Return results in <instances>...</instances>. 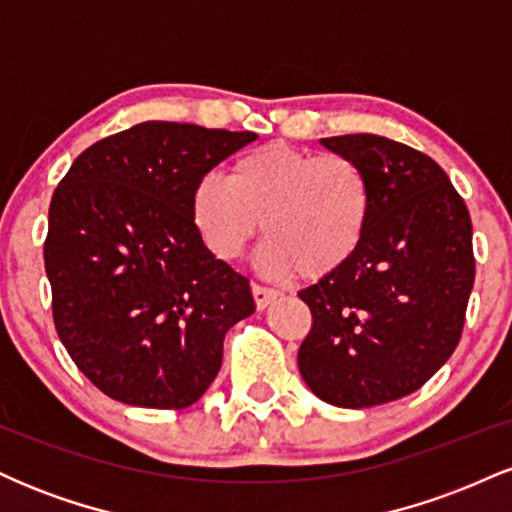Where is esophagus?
Instances as JSON below:
<instances>
[{"label": "esophagus", "mask_w": 512, "mask_h": 512, "mask_svg": "<svg viewBox=\"0 0 512 512\" xmlns=\"http://www.w3.org/2000/svg\"><path fill=\"white\" fill-rule=\"evenodd\" d=\"M252 296H255V305H257V308L264 310L269 303L274 301L276 296H279V291L269 289V286H262V284H252Z\"/></svg>", "instance_id": "obj_1"}]
</instances>
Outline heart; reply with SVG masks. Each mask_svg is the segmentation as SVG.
Returning a JSON list of instances; mask_svg holds the SVG:
<instances>
[{
	"label": "heart",
	"instance_id": "obj_1",
	"mask_svg": "<svg viewBox=\"0 0 512 512\" xmlns=\"http://www.w3.org/2000/svg\"><path fill=\"white\" fill-rule=\"evenodd\" d=\"M190 214L219 260H238L264 228V272L317 281L354 260L373 216V185L356 158L269 142L240 154L228 178L202 175Z\"/></svg>",
	"mask_w": 512,
	"mask_h": 512
}]
</instances>
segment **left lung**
<instances>
[{
    "instance_id": "left-lung-1",
    "label": "left lung",
    "mask_w": 512,
    "mask_h": 512,
    "mask_svg": "<svg viewBox=\"0 0 512 512\" xmlns=\"http://www.w3.org/2000/svg\"><path fill=\"white\" fill-rule=\"evenodd\" d=\"M322 146L366 168L373 216L354 260L298 291L313 315L298 368L322 402L366 409L419 390L460 344L472 219L445 170L407 144L344 134Z\"/></svg>"
}]
</instances>
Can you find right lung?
<instances>
[{"label": "right lung", "mask_w": 512, "mask_h": 512, "mask_svg": "<svg viewBox=\"0 0 512 512\" xmlns=\"http://www.w3.org/2000/svg\"><path fill=\"white\" fill-rule=\"evenodd\" d=\"M255 139L142 122L88 146L57 185L43 250L52 317L103 395L185 409L214 383L223 337L255 301L250 281L204 245L190 197Z\"/></svg>", "instance_id": "right-lung-1"}]
</instances>
